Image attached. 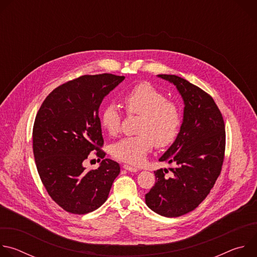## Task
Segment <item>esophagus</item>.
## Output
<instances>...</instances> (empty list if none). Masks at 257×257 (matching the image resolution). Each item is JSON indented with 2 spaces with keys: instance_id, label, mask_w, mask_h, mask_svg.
<instances>
[{
  "instance_id": "esophagus-1",
  "label": "esophagus",
  "mask_w": 257,
  "mask_h": 257,
  "mask_svg": "<svg viewBox=\"0 0 257 257\" xmlns=\"http://www.w3.org/2000/svg\"><path fill=\"white\" fill-rule=\"evenodd\" d=\"M123 168H124L125 170L129 171V172H132V173H136V172L138 171V169H136V168H134V167H131V166H129V165H124Z\"/></svg>"
}]
</instances>
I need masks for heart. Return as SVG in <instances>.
<instances>
[{
    "instance_id": "obj_1",
    "label": "heart",
    "mask_w": 257,
    "mask_h": 257,
    "mask_svg": "<svg viewBox=\"0 0 257 257\" xmlns=\"http://www.w3.org/2000/svg\"><path fill=\"white\" fill-rule=\"evenodd\" d=\"M123 102L128 114L140 115L135 136L124 137L111 146V154L119 161L140 165L153 150L171 145L177 138L181 124L182 113L179 105L168 100L165 93L152 84L142 82L123 96ZM100 125L109 135L120 131L122 116L118 106L107 103L100 113Z\"/></svg>"
}]
</instances>
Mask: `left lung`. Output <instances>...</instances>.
<instances>
[{
    "label": "left lung",
    "mask_w": 257,
    "mask_h": 257,
    "mask_svg": "<svg viewBox=\"0 0 257 257\" xmlns=\"http://www.w3.org/2000/svg\"><path fill=\"white\" fill-rule=\"evenodd\" d=\"M173 83L184 101L180 132L160 162L176 165L155 171V186L145 203L155 212L176 217L195 209L208 195L221 174L226 148L223 116L212 97L198 86L176 75L160 74Z\"/></svg>",
    "instance_id": "obj_1"
}]
</instances>
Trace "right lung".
<instances>
[{
    "label": "right lung",
    "mask_w": 257,
    "mask_h": 257,
    "mask_svg": "<svg viewBox=\"0 0 257 257\" xmlns=\"http://www.w3.org/2000/svg\"><path fill=\"white\" fill-rule=\"evenodd\" d=\"M124 79L103 73L68 81L46 97L35 117L36 168L49 195L68 212L84 214L97 209L120 174L119 164L109 159L89 171L83 162L94 150L104 158L98 109L104 96Z\"/></svg>",
    "instance_id": "1"
}]
</instances>
